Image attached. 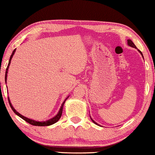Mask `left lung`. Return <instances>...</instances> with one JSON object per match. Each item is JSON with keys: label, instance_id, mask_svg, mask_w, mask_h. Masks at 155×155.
Masks as SVG:
<instances>
[{"label": "left lung", "instance_id": "obj_1", "mask_svg": "<svg viewBox=\"0 0 155 155\" xmlns=\"http://www.w3.org/2000/svg\"><path fill=\"white\" fill-rule=\"evenodd\" d=\"M127 44H128V45L130 46V47H133V48H136V45H135V44H133V42L132 41H131V40H130V39H128V40H127ZM138 51H139V52L140 53V54H141L142 56H143V54H142V52H141V51H140V50H138ZM90 119H91V120L92 121V122H94V123L96 124H97L96 123V122H95V121H94L93 120H92V119L91 118V117H90ZM97 125H98V124H97Z\"/></svg>", "mask_w": 155, "mask_h": 155}]
</instances>
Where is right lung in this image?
<instances>
[{"instance_id": "obj_1", "label": "right lung", "mask_w": 155, "mask_h": 155, "mask_svg": "<svg viewBox=\"0 0 155 155\" xmlns=\"http://www.w3.org/2000/svg\"><path fill=\"white\" fill-rule=\"evenodd\" d=\"M15 51H16V49H14V51H12V55H11V57H10V59H9V62H8V66H7V68H6V75H5V81H6V79H7V73H8V68H9V65H10V63H11V60H12V57H13L14 54H15ZM68 97H67L66 99H65V101H63V104H62L61 107H60V111H59V112H58V114H57L56 116L53 117V118L50 119V120H47V121H42V122H38V121H35V120H31V119L28 118V117H25L22 116V114H20L18 113V112L16 111L15 108H14L13 106H12V104H11L10 100H9V97H8V103H9V105H10L11 108H12V109L13 110V111L15 112V113L17 115V116H19V117H21V118H22V120H24L25 121H26L27 122H28V123H29V124H32V125H35V126H49V125H51V124H54L55 122H58V121L60 119V117H61V115H62V112H63V105H64V104H65V101H66L67 99H68Z\"/></svg>"}]
</instances>
